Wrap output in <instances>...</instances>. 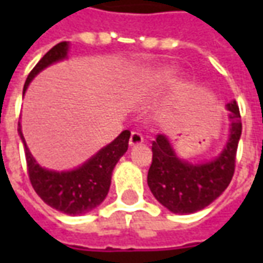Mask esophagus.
Instances as JSON below:
<instances>
[{"label": "esophagus", "instance_id": "34e87169", "mask_svg": "<svg viewBox=\"0 0 263 263\" xmlns=\"http://www.w3.org/2000/svg\"><path fill=\"white\" fill-rule=\"evenodd\" d=\"M143 142V137L139 132H132L129 137V146H137Z\"/></svg>", "mask_w": 263, "mask_h": 263}]
</instances>
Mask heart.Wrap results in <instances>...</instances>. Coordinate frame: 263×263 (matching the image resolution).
<instances>
[{"label": "heart", "instance_id": "b5f03b06", "mask_svg": "<svg viewBox=\"0 0 263 263\" xmlns=\"http://www.w3.org/2000/svg\"><path fill=\"white\" fill-rule=\"evenodd\" d=\"M171 69H156L151 71H145L138 81L135 83L134 91L137 96H148L152 92L158 91L166 81L171 79Z\"/></svg>", "mask_w": 263, "mask_h": 263}]
</instances>
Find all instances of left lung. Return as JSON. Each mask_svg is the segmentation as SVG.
<instances>
[{"mask_svg":"<svg viewBox=\"0 0 263 263\" xmlns=\"http://www.w3.org/2000/svg\"><path fill=\"white\" fill-rule=\"evenodd\" d=\"M230 111V137L218 156L204 163L180 159L166 135L152 142V165L148 186L155 198L175 214H192L220 197L235 171V156L242 124L237 101L227 104Z\"/></svg>","mask_w":263,"mask_h":263,"instance_id":"obj_1","label":"left lung"}]
</instances>
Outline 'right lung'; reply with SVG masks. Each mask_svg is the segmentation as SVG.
<instances>
[{
	"instance_id": "1",
	"label": "right lung",
	"mask_w": 263,
	"mask_h": 263,
	"mask_svg": "<svg viewBox=\"0 0 263 263\" xmlns=\"http://www.w3.org/2000/svg\"><path fill=\"white\" fill-rule=\"evenodd\" d=\"M69 42H60L39 60L28 76L24 94L32 79L48 66L67 58ZM18 134L25 146L26 166L32 187L39 197L52 209L69 215L86 214L103 203L111 184V176L117 162L128 149L129 131H122L114 141L98 151L97 154L73 171L56 172L45 169L37 163L26 146L25 138L18 124Z\"/></svg>"
}]
</instances>
